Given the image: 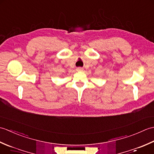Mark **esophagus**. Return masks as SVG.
Listing matches in <instances>:
<instances>
[{"label":"esophagus","instance_id":"esophagus-1","mask_svg":"<svg viewBox=\"0 0 154 154\" xmlns=\"http://www.w3.org/2000/svg\"><path fill=\"white\" fill-rule=\"evenodd\" d=\"M77 71H83V68H82V67H78V68H77Z\"/></svg>","mask_w":154,"mask_h":154}]
</instances>
